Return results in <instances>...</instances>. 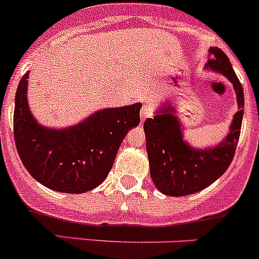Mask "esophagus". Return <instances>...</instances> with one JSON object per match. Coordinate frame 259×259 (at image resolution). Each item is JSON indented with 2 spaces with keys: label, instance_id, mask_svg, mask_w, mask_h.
<instances>
[{
  "label": "esophagus",
  "instance_id": "1",
  "mask_svg": "<svg viewBox=\"0 0 259 259\" xmlns=\"http://www.w3.org/2000/svg\"><path fill=\"white\" fill-rule=\"evenodd\" d=\"M151 113H153V111H151L150 106H149V105L142 106V109H141V120H142V122H144L146 118L151 117Z\"/></svg>",
  "mask_w": 259,
  "mask_h": 259
}]
</instances>
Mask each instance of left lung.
I'll return each mask as SVG.
<instances>
[{"label": "left lung", "mask_w": 259, "mask_h": 259, "mask_svg": "<svg viewBox=\"0 0 259 259\" xmlns=\"http://www.w3.org/2000/svg\"><path fill=\"white\" fill-rule=\"evenodd\" d=\"M205 69L226 77L236 94L238 111L234 114L226 136L208 148H194L185 140L184 123L176 105L165 99L144 123L150 176L164 195L185 196L212 185L231 164L240 136L244 115V91L229 58L218 47H210Z\"/></svg>", "instance_id": "8db88e82"}]
</instances>
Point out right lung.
Segmentation results:
<instances>
[{"label": "right lung", "instance_id": "add662e5", "mask_svg": "<svg viewBox=\"0 0 259 259\" xmlns=\"http://www.w3.org/2000/svg\"><path fill=\"white\" fill-rule=\"evenodd\" d=\"M28 78L29 72L19 82L14 110V137L24 167L59 193L82 194L97 187L110 172L125 135L139 125L141 103L100 109L70 127H46L29 109Z\"/></svg>", "mask_w": 259, "mask_h": 259}]
</instances>
